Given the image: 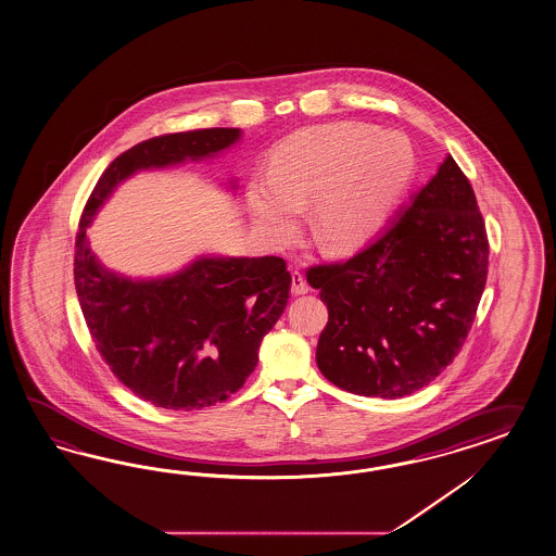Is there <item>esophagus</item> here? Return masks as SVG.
Returning a JSON list of instances; mask_svg holds the SVG:
<instances>
[{
    "instance_id": "obj_1",
    "label": "esophagus",
    "mask_w": 556,
    "mask_h": 556,
    "mask_svg": "<svg viewBox=\"0 0 556 556\" xmlns=\"http://www.w3.org/2000/svg\"><path fill=\"white\" fill-rule=\"evenodd\" d=\"M290 292H292L294 296H302V294L308 292V285H306L304 276H302L299 270L292 271V288H290Z\"/></svg>"
}]
</instances>
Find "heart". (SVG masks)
Returning <instances> with one entry per match:
<instances>
[{
	"instance_id": "b5f03b06",
	"label": "heart",
	"mask_w": 556,
	"mask_h": 556,
	"mask_svg": "<svg viewBox=\"0 0 556 556\" xmlns=\"http://www.w3.org/2000/svg\"><path fill=\"white\" fill-rule=\"evenodd\" d=\"M417 155L407 135L365 123L304 128L280 144L270 175L245 189L254 226L270 243H285L313 201L314 240L332 254L363 248L383 228L409 186Z\"/></svg>"
}]
</instances>
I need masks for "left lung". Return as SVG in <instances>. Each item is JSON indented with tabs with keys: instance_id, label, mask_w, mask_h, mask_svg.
<instances>
[{
	"instance_id": "left-lung-1",
	"label": "left lung",
	"mask_w": 556,
	"mask_h": 556,
	"mask_svg": "<svg viewBox=\"0 0 556 556\" xmlns=\"http://www.w3.org/2000/svg\"><path fill=\"white\" fill-rule=\"evenodd\" d=\"M485 276L484 219L468 177L447 155L363 252L306 271L328 308L318 369L355 395H412L462 349Z\"/></svg>"
}]
</instances>
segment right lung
I'll return each instance as SVG.
<instances>
[{
    "instance_id": "add662e5",
    "label": "right lung",
    "mask_w": 556,
    "mask_h": 556,
    "mask_svg": "<svg viewBox=\"0 0 556 556\" xmlns=\"http://www.w3.org/2000/svg\"><path fill=\"white\" fill-rule=\"evenodd\" d=\"M240 137L198 128L135 144L102 173L80 217L74 285L86 327L114 377L155 407L195 412L245 383L285 313L290 271L282 257L200 256L161 278H128L100 264L86 229L135 173L215 157Z\"/></svg>"
}]
</instances>
